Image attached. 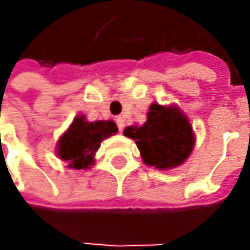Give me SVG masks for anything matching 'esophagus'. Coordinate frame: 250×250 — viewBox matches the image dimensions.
Segmentation results:
<instances>
[{"label": "esophagus", "instance_id": "esophagus-1", "mask_svg": "<svg viewBox=\"0 0 250 250\" xmlns=\"http://www.w3.org/2000/svg\"><path fill=\"white\" fill-rule=\"evenodd\" d=\"M115 122H117V125H118L120 132H122V130H124V126H125V121H124V118H122V117H117Z\"/></svg>", "mask_w": 250, "mask_h": 250}]
</instances>
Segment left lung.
I'll return each mask as SVG.
<instances>
[{
    "label": "left lung",
    "mask_w": 250,
    "mask_h": 250,
    "mask_svg": "<svg viewBox=\"0 0 250 250\" xmlns=\"http://www.w3.org/2000/svg\"><path fill=\"white\" fill-rule=\"evenodd\" d=\"M126 138L135 140L142 160L157 169L178 167L192 153L195 133L188 117L175 105L153 103L142 126H126Z\"/></svg>",
    "instance_id": "1"
}]
</instances>
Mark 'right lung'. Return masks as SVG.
<instances>
[{
    "label": "right lung",
    "mask_w": 250,
    "mask_h": 250,
    "mask_svg": "<svg viewBox=\"0 0 250 250\" xmlns=\"http://www.w3.org/2000/svg\"><path fill=\"white\" fill-rule=\"evenodd\" d=\"M118 128L112 121H86L78 115L68 130L58 140L57 156L73 169H87L94 166V154L101 142L117 133Z\"/></svg>",
    "instance_id": "right-lung-1"
}]
</instances>
